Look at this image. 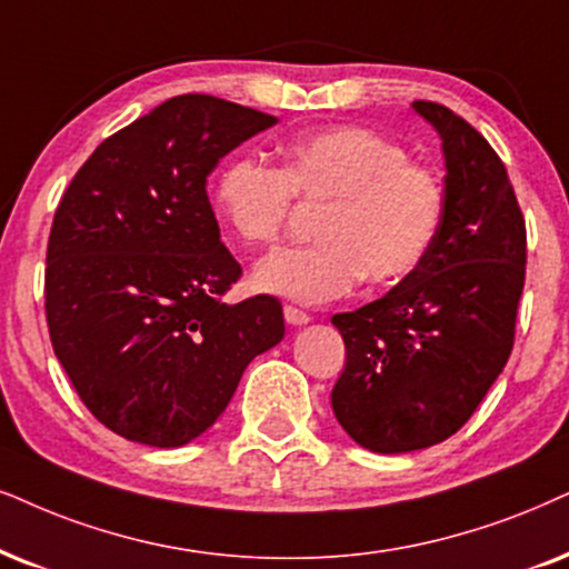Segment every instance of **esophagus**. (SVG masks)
<instances>
[{
	"label": "esophagus",
	"instance_id": "obj_1",
	"mask_svg": "<svg viewBox=\"0 0 569 569\" xmlns=\"http://www.w3.org/2000/svg\"><path fill=\"white\" fill-rule=\"evenodd\" d=\"M283 318L289 326H307V322L312 320L307 312H301L297 307H283Z\"/></svg>",
	"mask_w": 569,
	"mask_h": 569
}]
</instances>
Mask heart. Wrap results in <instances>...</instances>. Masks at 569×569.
I'll list each match as a JSON object with an SVG mask.
<instances>
[{
    "label": "heart",
    "instance_id": "1",
    "mask_svg": "<svg viewBox=\"0 0 569 569\" xmlns=\"http://www.w3.org/2000/svg\"><path fill=\"white\" fill-rule=\"evenodd\" d=\"M299 201H328L318 247L264 257L251 286L299 305L347 297L362 278L391 286L436 247L446 218L441 178L409 162L407 149L362 126H330L280 147V168L251 157L228 162L214 183V212L247 247H272Z\"/></svg>",
    "mask_w": 569,
    "mask_h": 569
}]
</instances>
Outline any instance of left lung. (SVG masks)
Instances as JSON below:
<instances>
[{
    "label": "left lung",
    "mask_w": 569,
    "mask_h": 569,
    "mask_svg": "<svg viewBox=\"0 0 569 569\" xmlns=\"http://www.w3.org/2000/svg\"><path fill=\"white\" fill-rule=\"evenodd\" d=\"M412 110L441 136V233L383 299L330 320L347 343L333 415L378 455L428 449L470 420L512 351L525 286V220L505 162L449 107Z\"/></svg>",
    "instance_id": "8db88e82"
}]
</instances>
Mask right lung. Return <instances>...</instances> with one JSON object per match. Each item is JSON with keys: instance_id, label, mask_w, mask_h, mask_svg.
Segmentation results:
<instances>
[{"instance_id": "obj_1", "label": "right lung", "mask_w": 569, "mask_h": 569, "mask_svg": "<svg viewBox=\"0 0 569 569\" xmlns=\"http://www.w3.org/2000/svg\"><path fill=\"white\" fill-rule=\"evenodd\" d=\"M276 123L207 93L172 97L99 143L57 207L44 280L54 355L128 441H193L286 333L278 299L220 301L241 264L207 199L222 157Z\"/></svg>"}]
</instances>
